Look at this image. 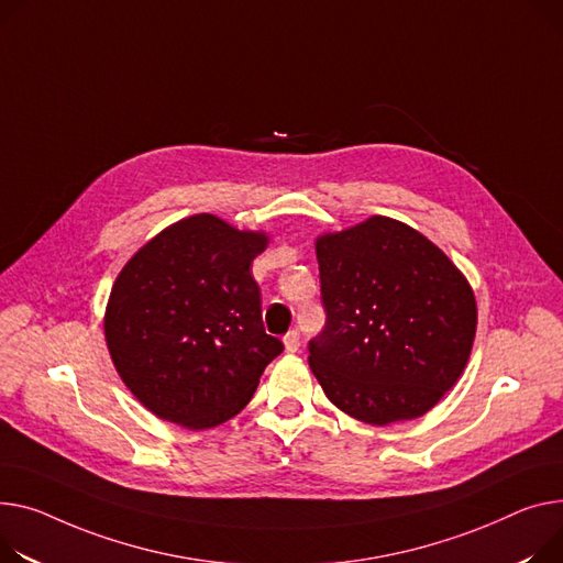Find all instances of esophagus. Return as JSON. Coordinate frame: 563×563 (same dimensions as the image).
<instances>
[{
	"label": "esophagus",
	"mask_w": 563,
	"mask_h": 563,
	"mask_svg": "<svg viewBox=\"0 0 563 563\" xmlns=\"http://www.w3.org/2000/svg\"><path fill=\"white\" fill-rule=\"evenodd\" d=\"M283 344H285V351H287V353H296L298 346H301V336H298L296 330H291V332H287V334L283 336Z\"/></svg>",
	"instance_id": "obj_1"
}]
</instances>
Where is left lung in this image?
I'll return each instance as SVG.
<instances>
[{"mask_svg": "<svg viewBox=\"0 0 563 563\" xmlns=\"http://www.w3.org/2000/svg\"><path fill=\"white\" fill-rule=\"evenodd\" d=\"M325 328L310 368L349 417L389 426L430 411L471 357L477 306L466 276L407 223L373 214L314 242Z\"/></svg>", "mask_w": 563, "mask_h": 563, "instance_id": "1", "label": "left lung"}]
</instances>
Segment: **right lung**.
Listing matches in <instances>:
<instances>
[{"label": "right lung", "mask_w": 563, "mask_h": 563, "mask_svg": "<svg viewBox=\"0 0 563 563\" xmlns=\"http://www.w3.org/2000/svg\"><path fill=\"white\" fill-rule=\"evenodd\" d=\"M265 231L185 217L148 240L112 283L103 334L131 394L163 421L206 430L251 400L283 344L262 325L251 262Z\"/></svg>", "instance_id": "obj_1"}]
</instances>
